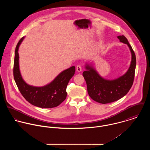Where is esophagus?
<instances>
[{
	"instance_id": "obj_1",
	"label": "esophagus",
	"mask_w": 150,
	"mask_h": 150,
	"mask_svg": "<svg viewBox=\"0 0 150 150\" xmlns=\"http://www.w3.org/2000/svg\"><path fill=\"white\" fill-rule=\"evenodd\" d=\"M76 69H77V71H79V72H80L81 70H82V66L80 64L77 65V67H76Z\"/></svg>"
}]
</instances>
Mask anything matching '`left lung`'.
I'll return each mask as SVG.
<instances>
[{
  "mask_svg": "<svg viewBox=\"0 0 150 150\" xmlns=\"http://www.w3.org/2000/svg\"><path fill=\"white\" fill-rule=\"evenodd\" d=\"M117 38L121 42L128 45L132 53V61L127 72L114 80L103 79L95 70L89 66H86V70L83 73L88 95L92 99L102 104L111 103L124 97L131 88L134 81L136 64L134 52L124 35Z\"/></svg>",
  "mask_w": 150,
  "mask_h": 150,
  "instance_id": "8db88e82",
  "label": "left lung"
}]
</instances>
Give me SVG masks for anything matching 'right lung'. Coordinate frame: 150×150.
I'll use <instances>...</instances> for the list:
<instances>
[{"label": "right lung", "instance_id": "1", "mask_svg": "<svg viewBox=\"0 0 150 150\" xmlns=\"http://www.w3.org/2000/svg\"><path fill=\"white\" fill-rule=\"evenodd\" d=\"M23 39V38H22L16 46L13 67L14 80L23 98L32 105L44 108L57 107L66 98V87L74 74L75 66L63 71L48 85L35 87L27 84L23 80L19 69L18 50Z\"/></svg>", "mask_w": 150, "mask_h": 150}]
</instances>
